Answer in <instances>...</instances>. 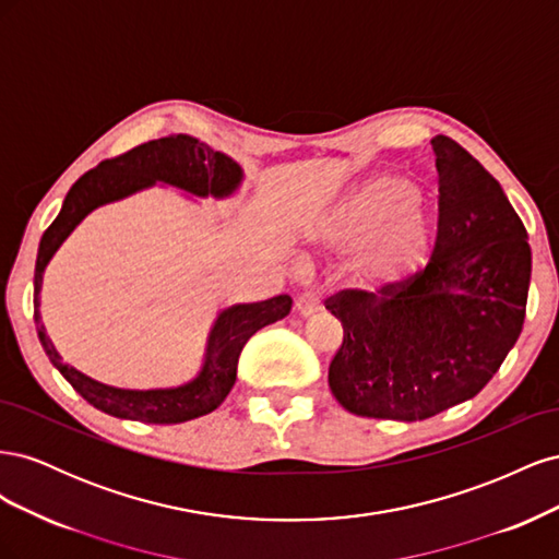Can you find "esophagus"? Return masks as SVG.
Returning <instances> with one entry per match:
<instances>
[{
    "label": "esophagus",
    "instance_id": "34e87169",
    "mask_svg": "<svg viewBox=\"0 0 559 559\" xmlns=\"http://www.w3.org/2000/svg\"><path fill=\"white\" fill-rule=\"evenodd\" d=\"M296 310L300 317H312L321 310V294L310 289V292H302L298 298H296Z\"/></svg>",
    "mask_w": 559,
    "mask_h": 559
}]
</instances>
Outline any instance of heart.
Returning <instances> with one entry per match:
<instances>
[{
	"mask_svg": "<svg viewBox=\"0 0 559 559\" xmlns=\"http://www.w3.org/2000/svg\"><path fill=\"white\" fill-rule=\"evenodd\" d=\"M335 251H361L354 275L370 294H394L429 265L438 242L413 181L373 177L343 198L317 233Z\"/></svg>",
	"mask_w": 559,
	"mask_h": 559,
	"instance_id": "obj_1",
	"label": "heart"
}]
</instances>
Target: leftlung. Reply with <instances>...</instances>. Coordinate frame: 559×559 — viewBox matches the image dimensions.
<instances>
[{
	"mask_svg": "<svg viewBox=\"0 0 559 559\" xmlns=\"http://www.w3.org/2000/svg\"><path fill=\"white\" fill-rule=\"evenodd\" d=\"M441 205L433 259L408 286L343 292L329 386L345 411L417 421L476 396L520 337L532 249L499 181L445 134L431 140Z\"/></svg>",
	"mask_w": 559,
	"mask_h": 559,
	"instance_id": "1",
	"label": "left lung"
}]
</instances>
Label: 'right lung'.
Here are the masks:
<instances>
[{
	"instance_id": "add662e5",
	"label": "right lung",
	"mask_w": 559,
	"mask_h": 559,
	"mask_svg": "<svg viewBox=\"0 0 559 559\" xmlns=\"http://www.w3.org/2000/svg\"><path fill=\"white\" fill-rule=\"evenodd\" d=\"M245 170L238 160L214 151L191 134L163 138L146 142L114 160L99 163L95 170L83 175L67 193L60 214L48 226L39 242L35 267V324L44 352L48 354L62 378L97 411L111 417L146 421V425H179L212 413L235 384L240 352L259 329L275 324L292 310L289 296H275L263 302L228 306L218 310L205 341L202 361L191 380L175 386L126 389L93 380L72 364H64L56 345L50 343L41 321V286L50 259L76 226L97 207L126 200L134 193L167 186L186 193L183 198L228 200L240 191ZM198 202V200H193Z\"/></svg>"
}]
</instances>
